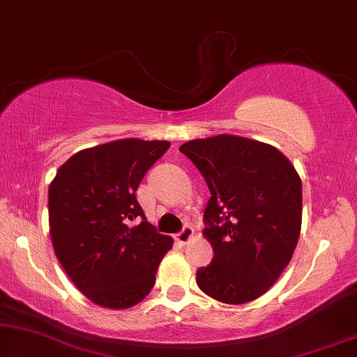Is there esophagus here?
Here are the masks:
<instances>
[{"mask_svg": "<svg viewBox=\"0 0 357 357\" xmlns=\"http://www.w3.org/2000/svg\"><path fill=\"white\" fill-rule=\"evenodd\" d=\"M195 236V231L190 226H185L182 231H180L177 236H175V241H177L178 243H182V245H185V243L190 242Z\"/></svg>", "mask_w": 357, "mask_h": 357, "instance_id": "esophagus-1", "label": "esophagus"}]
</instances>
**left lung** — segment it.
I'll return each instance as SVG.
<instances>
[{
  "mask_svg": "<svg viewBox=\"0 0 357 357\" xmlns=\"http://www.w3.org/2000/svg\"><path fill=\"white\" fill-rule=\"evenodd\" d=\"M206 180L204 237L214 257L197 271L204 294L245 304L265 294L284 271L299 241L302 183L275 146L234 135L180 146Z\"/></svg>",
  "mask_w": 357,
  "mask_h": 357,
  "instance_id": "8db88e82",
  "label": "left lung"
}]
</instances>
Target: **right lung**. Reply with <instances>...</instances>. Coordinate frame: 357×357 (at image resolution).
<instances>
[{
	"mask_svg": "<svg viewBox=\"0 0 357 357\" xmlns=\"http://www.w3.org/2000/svg\"><path fill=\"white\" fill-rule=\"evenodd\" d=\"M169 141L126 138L82 149L48 188L52 243L63 270L87 299L128 309L153 289L172 237L146 221L135 192ZM136 217L144 219L129 227Z\"/></svg>",
	"mask_w": 357,
	"mask_h": 357,
	"instance_id": "add662e5",
	"label": "right lung"
}]
</instances>
